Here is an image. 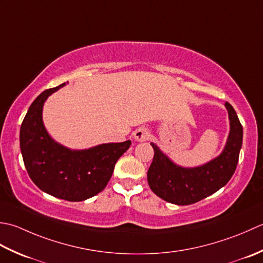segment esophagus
I'll return each mask as SVG.
<instances>
[{
    "label": "esophagus",
    "instance_id": "esophagus-1",
    "mask_svg": "<svg viewBox=\"0 0 263 263\" xmlns=\"http://www.w3.org/2000/svg\"><path fill=\"white\" fill-rule=\"evenodd\" d=\"M149 136H151V134H149V130L145 127H139L138 129L134 132V138H135L137 142L147 141Z\"/></svg>",
    "mask_w": 263,
    "mask_h": 263
}]
</instances>
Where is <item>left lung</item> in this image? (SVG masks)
Listing matches in <instances>:
<instances>
[{
    "mask_svg": "<svg viewBox=\"0 0 263 263\" xmlns=\"http://www.w3.org/2000/svg\"><path fill=\"white\" fill-rule=\"evenodd\" d=\"M224 105L230 120L227 144L222 153L206 164L192 169L181 168L151 143L154 157L147 171V181L159 197L178 205L193 204L220 190L232 178L242 147L243 127L233 106L228 102Z\"/></svg>",
    "mask_w": 263,
    "mask_h": 263,
    "instance_id": "8db88e82",
    "label": "left lung"
}]
</instances>
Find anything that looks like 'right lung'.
Here are the masks:
<instances>
[{"mask_svg": "<svg viewBox=\"0 0 263 263\" xmlns=\"http://www.w3.org/2000/svg\"><path fill=\"white\" fill-rule=\"evenodd\" d=\"M63 85L44 90L31 103L20 128V149L27 173L39 189L58 199L78 202L105 189L116 162L132 142L72 151L53 141L43 125V104Z\"/></svg>", "mask_w": 263, "mask_h": 263, "instance_id": "obj_1", "label": "right lung"}]
</instances>
